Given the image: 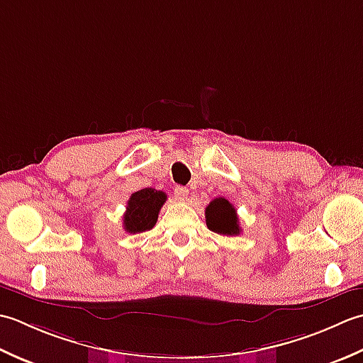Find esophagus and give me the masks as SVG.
Returning a JSON list of instances; mask_svg holds the SVG:
<instances>
[{
	"mask_svg": "<svg viewBox=\"0 0 363 363\" xmlns=\"http://www.w3.org/2000/svg\"><path fill=\"white\" fill-rule=\"evenodd\" d=\"M174 194H175V199L177 201H180V202H184L188 199V194H189V191L184 188V186H177L175 189H174Z\"/></svg>",
	"mask_w": 363,
	"mask_h": 363,
	"instance_id": "obj_1",
	"label": "esophagus"
}]
</instances>
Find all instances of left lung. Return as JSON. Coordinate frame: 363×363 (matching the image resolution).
Masks as SVG:
<instances>
[{
    "instance_id": "obj_1",
    "label": "left lung",
    "mask_w": 363,
    "mask_h": 363,
    "mask_svg": "<svg viewBox=\"0 0 363 363\" xmlns=\"http://www.w3.org/2000/svg\"><path fill=\"white\" fill-rule=\"evenodd\" d=\"M205 219L206 227L214 233L235 236L241 232L235 206L224 197H218L210 202L205 210Z\"/></svg>"
}]
</instances>
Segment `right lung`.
I'll use <instances>...</instances> for the list:
<instances>
[{
	"label": "right lung",
	"mask_w": 363,
	"mask_h": 363,
	"mask_svg": "<svg viewBox=\"0 0 363 363\" xmlns=\"http://www.w3.org/2000/svg\"><path fill=\"white\" fill-rule=\"evenodd\" d=\"M167 196L162 191L144 188L133 192L123 214V228L128 233H143L157 224L161 206Z\"/></svg>",
	"instance_id": "obj_1"
}]
</instances>
